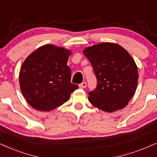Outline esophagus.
<instances>
[{
    "mask_svg": "<svg viewBox=\"0 0 157 157\" xmlns=\"http://www.w3.org/2000/svg\"><path fill=\"white\" fill-rule=\"evenodd\" d=\"M79 86H80V88H85L87 87V83L85 82H82V83H80V84L79 85Z\"/></svg>",
    "mask_w": 157,
    "mask_h": 157,
    "instance_id": "1",
    "label": "esophagus"
}]
</instances>
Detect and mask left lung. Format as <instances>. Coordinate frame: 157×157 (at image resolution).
<instances>
[{
  "instance_id": "1",
  "label": "left lung",
  "mask_w": 157,
  "mask_h": 157,
  "mask_svg": "<svg viewBox=\"0 0 157 157\" xmlns=\"http://www.w3.org/2000/svg\"><path fill=\"white\" fill-rule=\"evenodd\" d=\"M83 53L97 79L96 88L89 92L90 104L107 112L127 106L136 93L138 80V67L130 53L112 43L86 48Z\"/></svg>"
}]
</instances>
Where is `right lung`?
I'll return each mask as SVG.
<instances>
[{"instance_id": "add662e5", "label": "right lung", "mask_w": 157, "mask_h": 157, "mask_svg": "<svg viewBox=\"0 0 157 157\" xmlns=\"http://www.w3.org/2000/svg\"><path fill=\"white\" fill-rule=\"evenodd\" d=\"M70 54L64 48L45 45L25 59L19 72V84L32 107L49 112L67 101L78 88L71 82V69L67 64Z\"/></svg>"}]
</instances>
